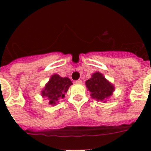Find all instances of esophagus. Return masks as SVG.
<instances>
[{"label":"esophagus","instance_id":"34e87169","mask_svg":"<svg viewBox=\"0 0 151 151\" xmlns=\"http://www.w3.org/2000/svg\"><path fill=\"white\" fill-rule=\"evenodd\" d=\"M75 83H76V84H79V85H81V84H82V81L78 80V81H76Z\"/></svg>","mask_w":151,"mask_h":151}]
</instances>
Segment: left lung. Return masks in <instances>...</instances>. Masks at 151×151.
<instances>
[{
	"mask_svg": "<svg viewBox=\"0 0 151 151\" xmlns=\"http://www.w3.org/2000/svg\"><path fill=\"white\" fill-rule=\"evenodd\" d=\"M88 90L91 92L92 99L106 103L114 92L115 87L100 72L92 73L89 80L85 81Z\"/></svg>",
	"mask_w": 151,
	"mask_h": 151,
	"instance_id": "obj_1",
	"label": "left lung"
}]
</instances>
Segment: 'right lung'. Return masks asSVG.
Wrapping results in <instances>:
<instances>
[{
	"label": "right lung",
	"instance_id": "add662e5",
	"mask_svg": "<svg viewBox=\"0 0 151 151\" xmlns=\"http://www.w3.org/2000/svg\"><path fill=\"white\" fill-rule=\"evenodd\" d=\"M71 85H73V83L70 78L67 77L62 78L59 74L55 73L51 76L48 82L41 90V96L43 98L46 97L50 105H56L59 103V99L65 97V94Z\"/></svg>",
	"mask_w": 151,
	"mask_h": 151
}]
</instances>
